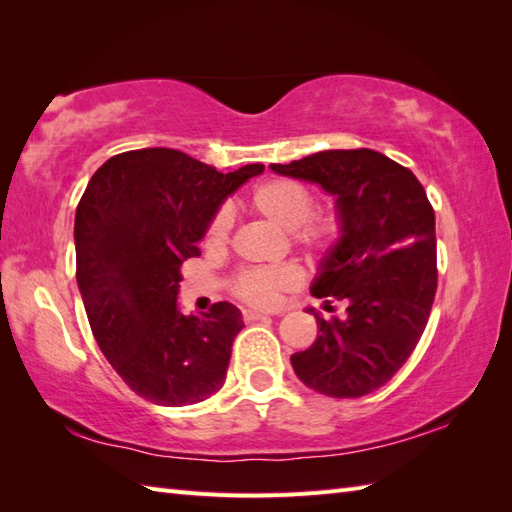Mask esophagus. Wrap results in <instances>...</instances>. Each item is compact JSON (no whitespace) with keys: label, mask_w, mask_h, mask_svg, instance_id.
Wrapping results in <instances>:
<instances>
[{"label":"esophagus","mask_w":512,"mask_h":512,"mask_svg":"<svg viewBox=\"0 0 512 512\" xmlns=\"http://www.w3.org/2000/svg\"><path fill=\"white\" fill-rule=\"evenodd\" d=\"M242 319H244V323H253V321H259V319H268V314L257 312V310H244Z\"/></svg>","instance_id":"obj_1"}]
</instances>
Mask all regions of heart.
Listing matches in <instances>:
<instances>
[{
    "mask_svg": "<svg viewBox=\"0 0 512 512\" xmlns=\"http://www.w3.org/2000/svg\"><path fill=\"white\" fill-rule=\"evenodd\" d=\"M248 211L288 233L290 246L299 248L312 262H328L341 248L347 222L336 206H314L312 191L297 180L268 178L259 182L246 198ZM233 215L215 211L206 224L204 246L222 253L231 244ZM301 284V270L295 264L275 268H244L228 281V290L239 301L255 308L275 306L284 292Z\"/></svg>",
    "mask_w": 512,
    "mask_h": 512,
    "instance_id": "obj_1",
    "label": "heart"
}]
</instances>
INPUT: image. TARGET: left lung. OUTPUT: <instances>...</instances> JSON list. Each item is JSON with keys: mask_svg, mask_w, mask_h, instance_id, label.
Wrapping results in <instances>:
<instances>
[{"mask_svg": "<svg viewBox=\"0 0 512 512\" xmlns=\"http://www.w3.org/2000/svg\"><path fill=\"white\" fill-rule=\"evenodd\" d=\"M336 195L347 222L312 295L343 314L323 319L308 350L290 356L303 385L361 398L389 383L416 350L438 290L436 215L413 173L374 149H328L270 165Z\"/></svg>", "mask_w": 512, "mask_h": 512, "instance_id": "left-lung-1", "label": "left lung"}]
</instances>
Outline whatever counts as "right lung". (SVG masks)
Returning a JSON list of instances; mask_svg holds the SVG:
<instances>
[{
  "mask_svg": "<svg viewBox=\"0 0 512 512\" xmlns=\"http://www.w3.org/2000/svg\"><path fill=\"white\" fill-rule=\"evenodd\" d=\"M264 171L220 173L178 149L112 156L76 206V284L96 343L129 389L162 407L193 405L224 385L242 314L226 301L178 310L180 266L220 204Z\"/></svg>",
  "mask_w": 512,
  "mask_h": 512,
  "instance_id": "obj_1",
  "label": "right lung"
}]
</instances>
